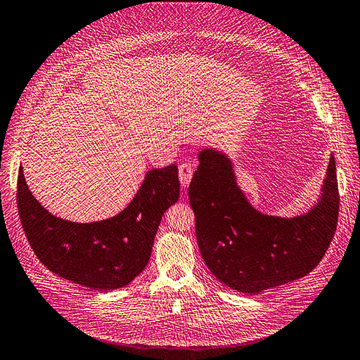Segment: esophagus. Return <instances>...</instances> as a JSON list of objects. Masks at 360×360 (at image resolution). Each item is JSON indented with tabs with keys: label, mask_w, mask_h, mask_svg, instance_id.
Segmentation results:
<instances>
[{
	"label": "esophagus",
	"mask_w": 360,
	"mask_h": 360,
	"mask_svg": "<svg viewBox=\"0 0 360 360\" xmlns=\"http://www.w3.org/2000/svg\"><path fill=\"white\" fill-rule=\"evenodd\" d=\"M193 177V167L192 164H188L184 162L179 167V179H180V183L183 188H188V186L191 184V180Z\"/></svg>",
	"instance_id": "1"
}]
</instances>
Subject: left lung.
<instances>
[{
	"label": "left lung",
	"mask_w": 360,
	"mask_h": 360,
	"mask_svg": "<svg viewBox=\"0 0 360 360\" xmlns=\"http://www.w3.org/2000/svg\"><path fill=\"white\" fill-rule=\"evenodd\" d=\"M189 186L198 247L221 283L260 294L306 276L318 266L338 221L335 158L330 153L322 193L307 212L279 217L258 211L238 186L233 161L217 149L199 152Z\"/></svg>",
	"instance_id": "left-lung-1"
}]
</instances>
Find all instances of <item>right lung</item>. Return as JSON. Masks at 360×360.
<instances>
[{
    "instance_id": "right-lung-1",
    "label": "right lung",
    "mask_w": 360,
    "mask_h": 360,
    "mask_svg": "<svg viewBox=\"0 0 360 360\" xmlns=\"http://www.w3.org/2000/svg\"><path fill=\"white\" fill-rule=\"evenodd\" d=\"M179 196L177 165L155 168L120 214L102 221L74 223L56 217L38 202L22 167L18 177L20 220L37 257L57 276L96 291L120 290L145 270L162 215Z\"/></svg>"
}]
</instances>
